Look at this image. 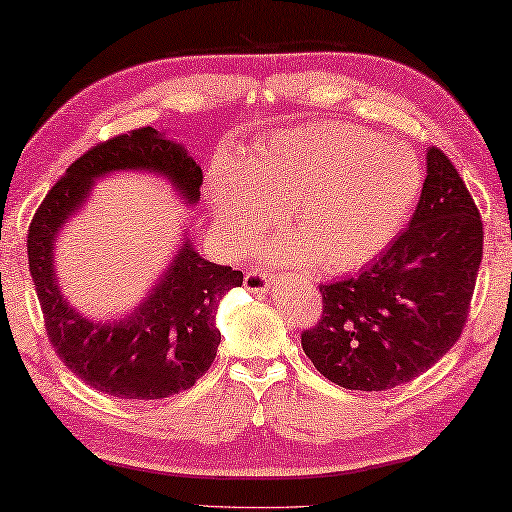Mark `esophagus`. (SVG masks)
Segmentation results:
<instances>
[{
	"label": "esophagus",
	"instance_id": "obj_1",
	"mask_svg": "<svg viewBox=\"0 0 512 512\" xmlns=\"http://www.w3.org/2000/svg\"><path fill=\"white\" fill-rule=\"evenodd\" d=\"M272 276L263 270H251L245 274V288L249 292H265L272 286Z\"/></svg>",
	"mask_w": 512,
	"mask_h": 512
}]
</instances>
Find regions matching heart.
<instances>
[{"label":"heart","mask_w":512,"mask_h":512,"mask_svg":"<svg viewBox=\"0 0 512 512\" xmlns=\"http://www.w3.org/2000/svg\"><path fill=\"white\" fill-rule=\"evenodd\" d=\"M422 163L408 145L345 122L276 131L245 156L213 161L206 195L226 247L242 251L286 208L295 238L276 245L290 263L351 272L374 261L420 199Z\"/></svg>","instance_id":"heart-1"}]
</instances>
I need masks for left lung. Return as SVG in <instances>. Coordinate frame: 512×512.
Listing matches in <instances>:
<instances>
[{
  "instance_id": "left-lung-1",
  "label": "left lung",
  "mask_w": 512,
  "mask_h": 512,
  "mask_svg": "<svg viewBox=\"0 0 512 512\" xmlns=\"http://www.w3.org/2000/svg\"><path fill=\"white\" fill-rule=\"evenodd\" d=\"M483 258V222L456 167L438 147L413 220L379 261L320 286L324 313L301 333L317 372L347 390L413 381L456 345Z\"/></svg>"
}]
</instances>
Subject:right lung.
I'll use <instances>...</instances> for the list:
<instances>
[{
	"label": "right lung",
	"mask_w": 512,
	"mask_h": 512,
	"mask_svg": "<svg viewBox=\"0 0 512 512\" xmlns=\"http://www.w3.org/2000/svg\"><path fill=\"white\" fill-rule=\"evenodd\" d=\"M142 170L170 179L197 204L204 174L186 147L152 127L122 133L88 149L47 192L29 226V272L43 308L49 342L67 370L104 395L163 399L188 390L217 356L215 313L242 272L199 256L186 240L170 267L136 311L113 322H95L74 311L58 288L54 240L90 197L92 183L113 172Z\"/></svg>",
	"instance_id": "1"
}]
</instances>
